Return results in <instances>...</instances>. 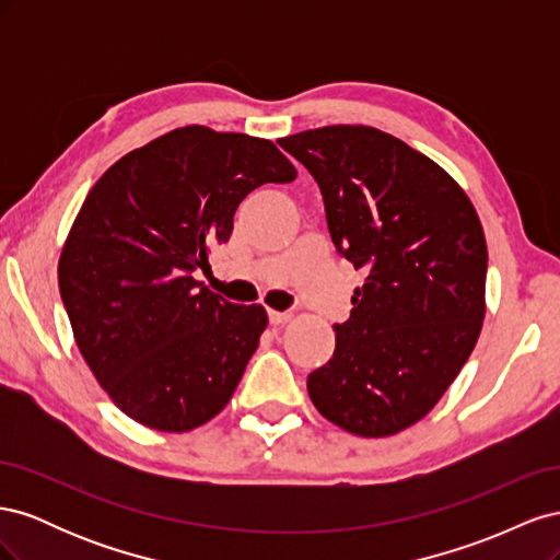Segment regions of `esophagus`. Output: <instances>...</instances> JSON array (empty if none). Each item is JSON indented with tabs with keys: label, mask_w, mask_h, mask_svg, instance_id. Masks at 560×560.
Segmentation results:
<instances>
[{
	"label": "esophagus",
	"mask_w": 560,
	"mask_h": 560,
	"mask_svg": "<svg viewBox=\"0 0 560 560\" xmlns=\"http://www.w3.org/2000/svg\"><path fill=\"white\" fill-rule=\"evenodd\" d=\"M268 319L270 325H284V322L292 319V313H282V311H268Z\"/></svg>",
	"instance_id": "esophagus-1"
}]
</instances>
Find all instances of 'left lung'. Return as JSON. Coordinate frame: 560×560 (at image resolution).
Masks as SVG:
<instances>
[{"label":"left lung","mask_w":560,"mask_h":560,"mask_svg":"<svg viewBox=\"0 0 560 560\" xmlns=\"http://www.w3.org/2000/svg\"><path fill=\"white\" fill-rule=\"evenodd\" d=\"M278 144L315 177L338 254L366 270L308 395L350 434H397L434 409L477 346L479 214L444 167L378 128L325 126Z\"/></svg>","instance_id":"obj_1"}]
</instances>
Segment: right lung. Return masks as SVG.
Returning a JSON list of instances; mask_svg holds the SVG:
<instances>
[{
    "label": "right lung",
    "mask_w": 560,
    "mask_h": 560,
    "mask_svg": "<svg viewBox=\"0 0 560 560\" xmlns=\"http://www.w3.org/2000/svg\"><path fill=\"white\" fill-rule=\"evenodd\" d=\"M296 167L243 132L186 126L118 159L67 235L58 284L83 360L109 399L159 432H189L229 404L268 325L194 278L226 243L241 200Z\"/></svg>",
    "instance_id": "1"
}]
</instances>
